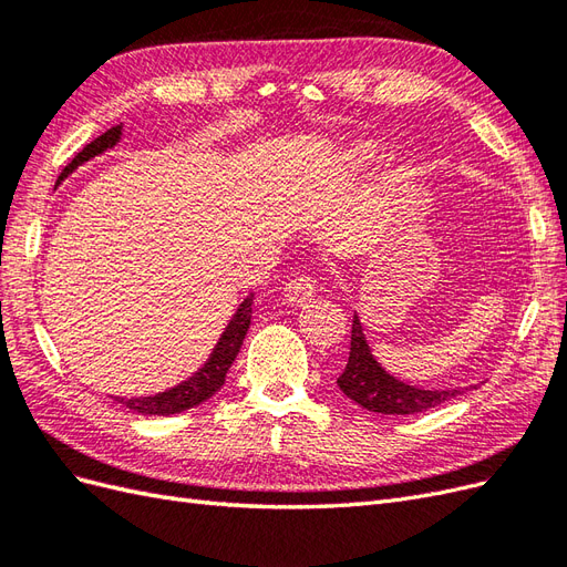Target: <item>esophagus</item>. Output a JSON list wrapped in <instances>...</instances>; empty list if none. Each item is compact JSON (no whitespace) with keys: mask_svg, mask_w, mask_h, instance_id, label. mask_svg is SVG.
I'll list each match as a JSON object with an SVG mask.
<instances>
[{"mask_svg":"<svg viewBox=\"0 0 567 567\" xmlns=\"http://www.w3.org/2000/svg\"><path fill=\"white\" fill-rule=\"evenodd\" d=\"M315 290H317V281H315L312 274H300V277H296L293 281L286 284L284 298L290 305H305V302H310L315 298Z\"/></svg>","mask_w":567,"mask_h":567,"instance_id":"obj_1","label":"esophagus"}]
</instances>
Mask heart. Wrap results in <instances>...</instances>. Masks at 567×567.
Here are the masks:
<instances>
[{
	"instance_id": "heart-1",
	"label": "heart",
	"mask_w": 567,
	"mask_h": 567,
	"mask_svg": "<svg viewBox=\"0 0 567 567\" xmlns=\"http://www.w3.org/2000/svg\"><path fill=\"white\" fill-rule=\"evenodd\" d=\"M352 158H354L357 163H364V161L369 158V146H367V144L354 146V148H352Z\"/></svg>"
}]
</instances>
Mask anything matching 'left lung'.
<instances>
[{"mask_svg":"<svg viewBox=\"0 0 567 567\" xmlns=\"http://www.w3.org/2000/svg\"><path fill=\"white\" fill-rule=\"evenodd\" d=\"M338 385L359 406H364L369 411H379V414H392V416L419 414V411L433 409L461 394V390H421L390 375L373 359L357 315L352 321L350 359L340 373Z\"/></svg>","mask_w":567,"mask_h":567,"instance_id":"left-lung-1","label":"left lung"}]
</instances>
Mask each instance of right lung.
<instances>
[{
    "instance_id": "right-lung-1",
    "label": "right lung",
    "mask_w": 567,
    "mask_h": 567,
    "mask_svg": "<svg viewBox=\"0 0 567 567\" xmlns=\"http://www.w3.org/2000/svg\"><path fill=\"white\" fill-rule=\"evenodd\" d=\"M120 134H123V125H115L111 130H106L101 136H96V140L92 144L84 146L78 156L68 163L63 167V173L59 177V182L63 177H68L73 173V169L78 165H82L84 161H90L94 156H99V153H104L106 148H113L120 140ZM56 182V184H59ZM250 315H252V296H248L241 307H238L234 319L229 321V326L225 329V333H221L219 342L215 346L213 354L208 362L203 364V369H198L192 379L169 388L165 392H158L153 394V398H113L120 406H127L132 411H136V414L142 416H169V414H182V411L186 409H194L196 404L210 400L213 394L225 385V379H227V371L229 367L234 364V359L238 354V350H241L244 346V338L248 333V326H250Z\"/></svg>"
}]
</instances>
